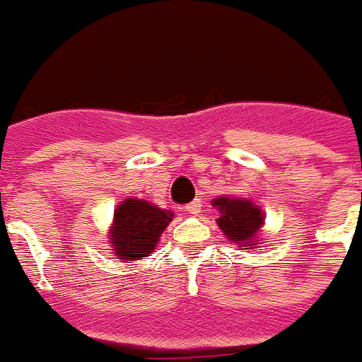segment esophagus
I'll use <instances>...</instances> for the list:
<instances>
[{
	"mask_svg": "<svg viewBox=\"0 0 362 362\" xmlns=\"http://www.w3.org/2000/svg\"><path fill=\"white\" fill-rule=\"evenodd\" d=\"M185 211L191 213V215H199L200 211H202V204H200V200H193V202L185 204Z\"/></svg>",
	"mask_w": 362,
	"mask_h": 362,
	"instance_id": "34e87169",
	"label": "esophagus"
}]
</instances>
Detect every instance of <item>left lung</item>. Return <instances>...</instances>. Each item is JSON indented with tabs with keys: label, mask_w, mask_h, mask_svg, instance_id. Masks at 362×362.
<instances>
[{
	"label": "left lung",
	"mask_w": 362,
	"mask_h": 362,
	"mask_svg": "<svg viewBox=\"0 0 362 362\" xmlns=\"http://www.w3.org/2000/svg\"><path fill=\"white\" fill-rule=\"evenodd\" d=\"M213 206L220 211L216 224L229 240L244 250L259 244L257 235L264 224V213L259 206L246 199L231 197H218L213 200Z\"/></svg>",
	"instance_id": "8db88e82"
}]
</instances>
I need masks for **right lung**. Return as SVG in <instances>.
Here are the masks:
<instances>
[{"label":"right lung","instance_id":"obj_1","mask_svg":"<svg viewBox=\"0 0 362 362\" xmlns=\"http://www.w3.org/2000/svg\"><path fill=\"white\" fill-rule=\"evenodd\" d=\"M171 220L173 213L169 209H160L140 199H125L116 207L109 244L122 260H140L153 253Z\"/></svg>","mask_w":362,"mask_h":362}]
</instances>
